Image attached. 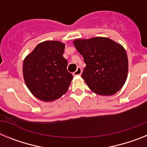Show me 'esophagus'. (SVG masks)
I'll use <instances>...</instances> for the list:
<instances>
[{"mask_svg":"<svg viewBox=\"0 0 147 147\" xmlns=\"http://www.w3.org/2000/svg\"><path fill=\"white\" fill-rule=\"evenodd\" d=\"M82 70L81 67H78L77 68H76V71L74 72L73 75H74V76H80V75L82 74Z\"/></svg>","mask_w":147,"mask_h":147,"instance_id":"1","label":"esophagus"}]
</instances>
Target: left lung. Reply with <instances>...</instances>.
<instances>
[{
    "label": "left lung",
    "instance_id": "left-lung-1",
    "mask_svg": "<svg viewBox=\"0 0 147 147\" xmlns=\"http://www.w3.org/2000/svg\"><path fill=\"white\" fill-rule=\"evenodd\" d=\"M74 45L86 66L82 77L93 93L112 96L124 86L128 74L124 48L108 37L76 39Z\"/></svg>",
    "mask_w": 147,
    "mask_h": 147
}]
</instances>
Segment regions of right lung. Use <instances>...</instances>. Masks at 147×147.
I'll use <instances>...</instances> for the list:
<instances>
[{"label": "right lung", "instance_id": "right-lung-1", "mask_svg": "<svg viewBox=\"0 0 147 147\" xmlns=\"http://www.w3.org/2000/svg\"><path fill=\"white\" fill-rule=\"evenodd\" d=\"M65 45L60 41L40 42L23 60V75L27 88L42 102H54L68 90L74 76L63 57Z\"/></svg>", "mask_w": 147, "mask_h": 147}]
</instances>
